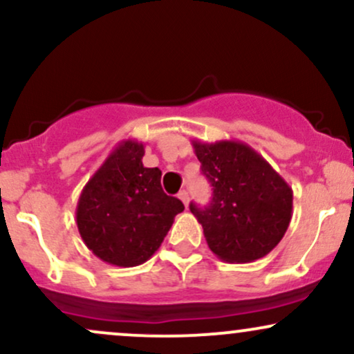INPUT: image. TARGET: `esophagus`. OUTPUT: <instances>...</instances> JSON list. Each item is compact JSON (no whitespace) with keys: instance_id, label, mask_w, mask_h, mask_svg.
Returning a JSON list of instances; mask_svg holds the SVG:
<instances>
[{"instance_id":"obj_1","label":"esophagus","mask_w":354,"mask_h":354,"mask_svg":"<svg viewBox=\"0 0 354 354\" xmlns=\"http://www.w3.org/2000/svg\"><path fill=\"white\" fill-rule=\"evenodd\" d=\"M178 198H180V200L183 201V205H185V206H188V203H189V196H188V191H186V189H183V191H180V193H178Z\"/></svg>"}]
</instances>
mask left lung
<instances>
[{"label": "left lung", "mask_w": 354, "mask_h": 354, "mask_svg": "<svg viewBox=\"0 0 354 354\" xmlns=\"http://www.w3.org/2000/svg\"><path fill=\"white\" fill-rule=\"evenodd\" d=\"M213 186L206 208L191 203L209 250L226 263L263 258L281 241L293 216V189L265 158L241 141L193 140Z\"/></svg>", "instance_id": "obj_1"}]
</instances>
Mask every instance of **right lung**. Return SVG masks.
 I'll use <instances>...</instances> for the list:
<instances>
[{
    "label": "right lung",
    "mask_w": 354,
    "mask_h": 354,
    "mask_svg": "<svg viewBox=\"0 0 354 354\" xmlns=\"http://www.w3.org/2000/svg\"><path fill=\"white\" fill-rule=\"evenodd\" d=\"M145 145L124 140L89 178L76 206L84 245L113 266L143 265L185 209L161 188V171L143 166Z\"/></svg>",
    "instance_id": "add662e5"
}]
</instances>
